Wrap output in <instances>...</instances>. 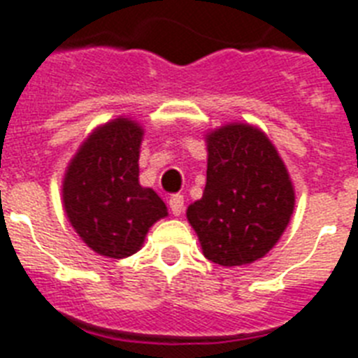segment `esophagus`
<instances>
[{"mask_svg": "<svg viewBox=\"0 0 358 358\" xmlns=\"http://www.w3.org/2000/svg\"><path fill=\"white\" fill-rule=\"evenodd\" d=\"M170 210H172L173 215H181L182 210H185V197L181 194H173L170 197Z\"/></svg>", "mask_w": 358, "mask_h": 358, "instance_id": "1", "label": "esophagus"}]
</instances>
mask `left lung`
<instances>
[{"label": "left lung", "instance_id": "8db88e82", "mask_svg": "<svg viewBox=\"0 0 358 358\" xmlns=\"http://www.w3.org/2000/svg\"><path fill=\"white\" fill-rule=\"evenodd\" d=\"M203 197L186 217L205 258L223 267L252 264L273 249L294 208V190L276 148L249 124L208 135Z\"/></svg>", "mask_w": 358, "mask_h": 358}]
</instances>
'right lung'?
<instances>
[{
	"label": "right lung",
	"mask_w": 358,
	"mask_h": 358,
	"mask_svg": "<svg viewBox=\"0 0 358 358\" xmlns=\"http://www.w3.org/2000/svg\"><path fill=\"white\" fill-rule=\"evenodd\" d=\"M143 129L117 119L94 129L80 146L64 179V208L73 229L94 252L128 258L141 249L148 229L168 215L152 188L138 185Z\"/></svg>",
	"instance_id": "1"
}]
</instances>
